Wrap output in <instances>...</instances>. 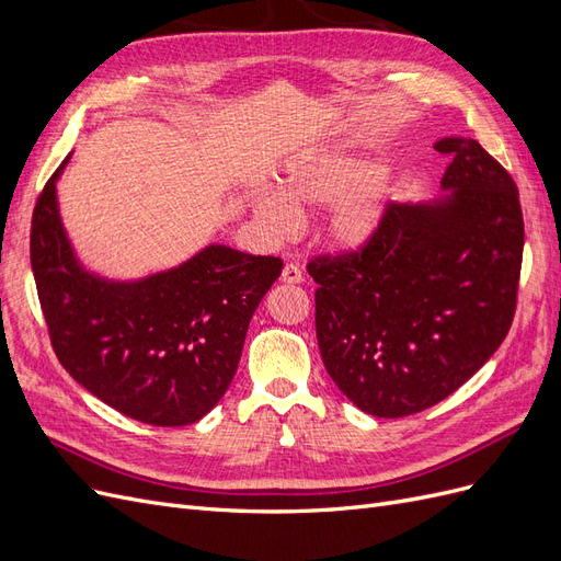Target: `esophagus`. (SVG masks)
Instances as JSON below:
<instances>
[{
    "mask_svg": "<svg viewBox=\"0 0 561 561\" xmlns=\"http://www.w3.org/2000/svg\"><path fill=\"white\" fill-rule=\"evenodd\" d=\"M280 280H283L285 285H299V283L304 280V276H301V268H299L295 262L285 264L283 274H280Z\"/></svg>",
    "mask_w": 561,
    "mask_h": 561,
    "instance_id": "obj_1",
    "label": "esophagus"
}]
</instances>
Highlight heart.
<instances>
[{
  "instance_id": "obj_1",
  "label": "heart",
  "mask_w": 561,
  "mask_h": 561,
  "mask_svg": "<svg viewBox=\"0 0 561 561\" xmlns=\"http://www.w3.org/2000/svg\"><path fill=\"white\" fill-rule=\"evenodd\" d=\"M283 186H262L252 215L271 239L301 229L307 210H330L325 239L334 250L358 252L377 241L398 198L388 159L358 142L309 149L287 161Z\"/></svg>"
}]
</instances>
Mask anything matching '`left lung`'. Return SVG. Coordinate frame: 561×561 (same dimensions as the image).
I'll return each instance as SVG.
<instances>
[{
    "label": "left lung",
    "mask_w": 561,
    "mask_h": 561,
    "mask_svg": "<svg viewBox=\"0 0 561 561\" xmlns=\"http://www.w3.org/2000/svg\"><path fill=\"white\" fill-rule=\"evenodd\" d=\"M454 161L428 203H396L377 241L318 257L316 334L342 393L381 419L428 410L505 339L524 248L519 194L472 138L435 145Z\"/></svg>",
    "instance_id": "1"
}]
</instances>
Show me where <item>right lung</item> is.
I'll list each match as a JSON object with an SVG mask.
<instances>
[{"mask_svg": "<svg viewBox=\"0 0 561 561\" xmlns=\"http://www.w3.org/2000/svg\"><path fill=\"white\" fill-rule=\"evenodd\" d=\"M70 157L37 198L30 233L50 344L70 377L116 412L151 426H190L227 393L250 318L283 262L210 243L145 278L100 276L62 225L56 184Z\"/></svg>", "mask_w": 561, "mask_h": 561, "instance_id": "right-lung-1", "label": "right lung"}]
</instances>
